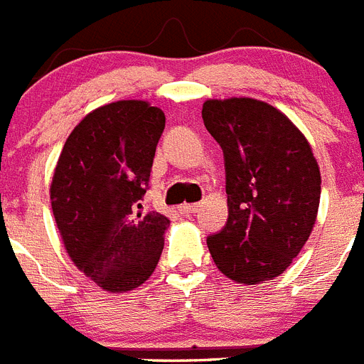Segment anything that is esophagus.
<instances>
[{
	"instance_id": "obj_1",
	"label": "esophagus",
	"mask_w": 364,
	"mask_h": 364,
	"mask_svg": "<svg viewBox=\"0 0 364 364\" xmlns=\"http://www.w3.org/2000/svg\"><path fill=\"white\" fill-rule=\"evenodd\" d=\"M198 207H200L198 203L179 205V213H181V214H192V213H196V210H198Z\"/></svg>"
}]
</instances>
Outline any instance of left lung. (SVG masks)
Wrapping results in <instances>:
<instances>
[{
    "label": "left lung",
    "mask_w": 364,
    "mask_h": 364,
    "mask_svg": "<svg viewBox=\"0 0 364 364\" xmlns=\"http://www.w3.org/2000/svg\"><path fill=\"white\" fill-rule=\"evenodd\" d=\"M203 122L225 159L229 218L207 245L238 284L282 274L304 247L321 201V170L304 134L280 109L247 97L210 99Z\"/></svg>",
    "instance_id": "8db88e82"
}]
</instances>
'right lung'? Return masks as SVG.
Segmentation results:
<instances>
[{
	"instance_id": "1",
	"label": "right lung",
	"mask_w": 364,
	"mask_h": 364,
	"mask_svg": "<svg viewBox=\"0 0 364 364\" xmlns=\"http://www.w3.org/2000/svg\"><path fill=\"white\" fill-rule=\"evenodd\" d=\"M164 113L144 100H117L87 113L71 132L50 183L64 247L104 291L126 293L150 278L170 220L144 214Z\"/></svg>"
}]
</instances>
